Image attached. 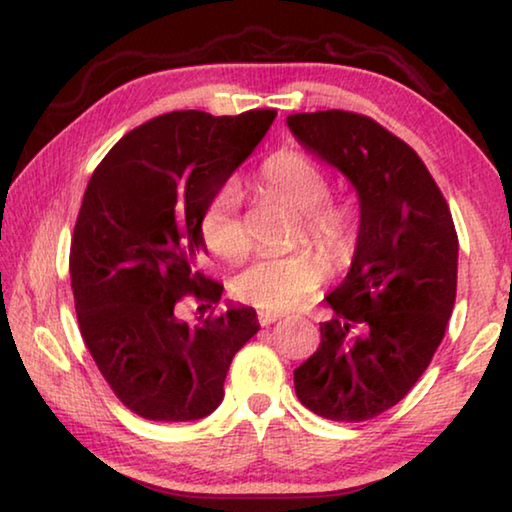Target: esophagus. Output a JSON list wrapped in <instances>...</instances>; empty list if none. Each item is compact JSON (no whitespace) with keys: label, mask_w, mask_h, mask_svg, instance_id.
<instances>
[{"label":"esophagus","mask_w":512,"mask_h":512,"mask_svg":"<svg viewBox=\"0 0 512 512\" xmlns=\"http://www.w3.org/2000/svg\"><path fill=\"white\" fill-rule=\"evenodd\" d=\"M283 313H274V311H258V322H261L263 326H270L272 322L281 320Z\"/></svg>","instance_id":"34e87169"}]
</instances>
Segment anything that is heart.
<instances>
[{"mask_svg":"<svg viewBox=\"0 0 512 512\" xmlns=\"http://www.w3.org/2000/svg\"><path fill=\"white\" fill-rule=\"evenodd\" d=\"M258 186L267 195L286 201L301 213V238H308L326 254L342 258L356 236V211L347 201H333V181L326 167L297 149H281L263 163ZM206 247L224 261H238L251 247V233L242 217L238 183L224 186L208 199L199 222ZM331 267L317 251L304 249L288 256H258L233 279L236 297L265 311H292L308 304Z\"/></svg>","mask_w":512,"mask_h":512,"instance_id":"obj_1","label":"heart"}]
</instances>
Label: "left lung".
<instances>
[{
    "mask_svg": "<svg viewBox=\"0 0 512 512\" xmlns=\"http://www.w3.org/2000/svg\"><path fill=\"white\" fill-rule=\"evenodd\" d=\"M308 152L354 183L360 226L333 320L295 370L301 404L333 422H365L408 395L445 338L456 301L458 236L447 199L413 147L372 117L295 113Z\"/></svg>",
    "mask_w": 512,
    "mask_h": 512,
    "instance_id": "1",
    "label": "left lung"
}]
</instances>
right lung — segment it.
Segmentation results:
<instances>
[{
	"label": "right lung",
	"instance_id": "obj_1",
	"mask_svg": "<svg viewBox=\"0 0 512 512\" xmlns=\"http://www.w3.org/2000/svg\"><path fill=\"white\" fill-rule=\"evenodd\" d=\"M274 117L158 115L117 140L88 181L70 247L79 329L115 397L145 420L211 415L233 356L258 331L254 308L186 322L177 306L220 301L224 288L199 272L201 213Z\"/></svg>",
	"mask_w": 512,
	"mask_h": 512
}]
</instances>
